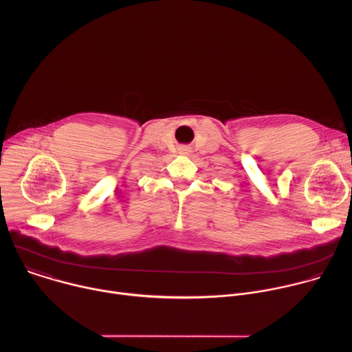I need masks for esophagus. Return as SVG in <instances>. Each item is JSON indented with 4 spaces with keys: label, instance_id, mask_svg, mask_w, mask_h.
Masks as SVG:
<instances>
[{
    "label": "esophagus",
    "instance_id": "1",
    "mask_svg": "<svg viewBox=\"0 0 352 352\" xmlns=\"http://www.w3.org/2000/svg\"><path fill=\"white\" fill-rule=\"evenodd\" d=\"M186 150H188L186 147H181V148H179V152H181V153H186Z\"/></svg>",
    "mask_w": 352,
    "mask_h": 352
}]
</instances>
